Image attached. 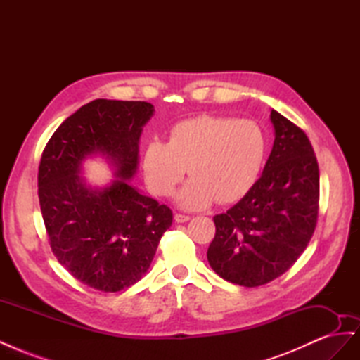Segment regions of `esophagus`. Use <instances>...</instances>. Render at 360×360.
<instances>
[{
  "label": "esophagus",
  "instance_id": "esophagus-1",
  "mask_svg": "<svg viewBox=\"0 0 360 360\" xmlns=\"http://www.w3.org/2000/svg\"><path fill=\"white\" fill-rule=\"evenodd\" d=\"M174 219H176V222L181 224V222H188L191 219V216L183 214V213H176V214H174Z\"/></svg>",
  "mask_w": 360,
  "mask_h": 360
}]
</instances>
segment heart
Here are the masks:
<instances>
[{
  "label": "heart",
  "mask_w": 360,
  "mask_h": 360,
  "mask_svg": "<svg viewBox=\"0 0 360 360\" xmlns=\"http://www.w3.org/2000/svg\"><path fill=\"white\" fill-rule=\"evenodd\" d=\"M266 153V135L252 120L201 115L174 126L168 143L156 139L146 147V179L155 195L169 197L189 169L192 177L177 193L181 207L230 204L254 188Z\"/></svg>",
  "instance_id": "b5f03b06"
}]
</instances>
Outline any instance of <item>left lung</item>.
<instances>
[{
  "label": "left lung",
  "mask_w": 360,
  "mask_h": 360,
  "mask_svg": "<svg viewBox=\"0 0 360 360\" xmlns=\"http://www.w3.org/2000/svg\"><path fill=\"white\" fill-rule=\"evenodd\" d=\"M275 143L254 188L213 217L207 259L217 275L243 287L276 279L307 249L319 217L320 172L307 134L271 110Z\"/></svg>",
  "instance_id": "left-lung-1"
}]
</instances>
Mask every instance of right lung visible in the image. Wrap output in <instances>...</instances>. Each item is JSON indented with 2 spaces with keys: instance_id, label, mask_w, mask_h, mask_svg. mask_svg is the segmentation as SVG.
Here are the masks:
<instances>
[{
  "instance_id": "right-lung-1",
  "label": "right lung",
  "mask_w": 360,
  "mask_h": 360,
  "mask_svg": "<svg viewBox=\"0 0 360 360\" xmlns=\"http://www.w3.org/2000/svg\"><path fill=\"white\" fill-rule=\"evenodd\" d=\"M153 105L96 99L53 132L39 165V201L58 263L82 284L105 292L146 275L162 234L172 224L168 205L146 197L127 180L138 168V144ZM103 154L117 179L91 190L79 176L84 158Z\"/></svg>"
}]
</instances>
